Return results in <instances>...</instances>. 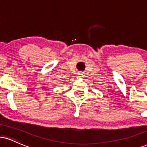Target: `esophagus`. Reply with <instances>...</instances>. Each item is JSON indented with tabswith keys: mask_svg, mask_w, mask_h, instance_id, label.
Instances as JSON below:
<instances>
[{
	"mask_svg": "<svg viewBox=\"0 0 147 147\" xmlns=\"http://www.w3.org/2000/svg\"><path fill=\"white\" fill-rule=\"evenodd\" d=\"M79 75H80V76L83 75V72H79Z\"/></svg>",
	"mask_w": 147,
	"mask_h": 147,
	"instance_id": "1",
	"label": "esophagus"
}]
</instances>
